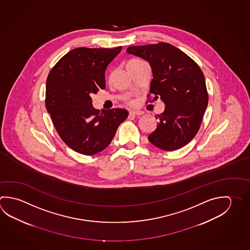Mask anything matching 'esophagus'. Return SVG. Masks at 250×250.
Segmentation results:
<instances>
[{"label":"esophagus","instance_id":"esophagus-1","mask_svg":"<svg viewBox=\"0 0 250 250\" xmlns=\"http://www.w3.org/2000/svg\"><path fill=\"white\" fill-rule=\"evenodd\" d=\"M143 114H144V112L141 111V110H131V111H130L131 116H141Z\"/></svg>","mask_w":250,"mask_h":250}]
</instances>
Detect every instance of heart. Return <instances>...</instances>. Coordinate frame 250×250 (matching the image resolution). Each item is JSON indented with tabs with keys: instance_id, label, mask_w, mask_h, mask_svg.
I'll list each match as a JSON object with an SVG mask.
<instances>
[{
	"instance_id": "b5f03b06",
	"label": "heart",
	"mask_w": 250,
	"mask_h": 250,
	"mask_svg": "<svg viewBox=\"0 0 250 250\" xmlns=\"http://www.w3.org/2000/svg\"><path fill=\"white\" fill-rule=\"evenodd\" d=\"M133 61H141V60H140V59H132L130 62H133ZM126 104H129V105H132V104H134V101L132 99L128 98V99H126Z\"/></svg>"
}]
</instances>
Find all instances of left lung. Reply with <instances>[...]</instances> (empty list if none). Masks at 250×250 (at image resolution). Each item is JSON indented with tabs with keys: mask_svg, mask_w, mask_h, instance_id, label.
<instances>
[{
	"mask_svg": "<svg viewBox=\"0 0 250 250\" xmlns=\"http://www.w3.org/2000/svg\"><path fill=\"white\" fill-rule=\"evenodd\" d=\"M126 52L150 63L153 80L148 101L161 99L166 104L157 115L160 122L149 141L165 151L183 147L197 134L208 104L201 68L183 51L164 42L129 46Z\"/></svg>",
	"mask_w": 250,
	"mask_h": 250,
	"instance_id": "8db88e82",
	"label": "left lung"
}]
</instances>
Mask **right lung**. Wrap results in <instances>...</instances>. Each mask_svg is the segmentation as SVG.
<instances>
[{
    "instance_id": "1",
    "label": "right lung",
    "mask_w": 250,
    "mask_h": 250,
    "mask_svg": "<svg viewBox=\"0 0 250 250\" xmlns=\"http://www.w3.org/2000/svg\"><path fill=\"white\" fill-rule=\"evenodd\" d=\"M121 49H73L47 76L46 110L61 139L77 153L93 155L105 149L128 117V111L119 108L96 110L91 99L105 88L106 67Z\"/></svg>"
}]
</instances>
